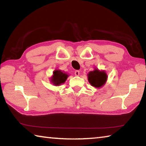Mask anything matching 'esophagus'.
I'll return each instance as SVG.
<instances>
[{
    "label": "esophagus",
    "instance_id": "obj_1",
    "mask_svg": "<svg viewBox=\"0 0 146 146\" xmlns=\"http://www.w3.org/2000/svg\"><path fill=\"white\" fill-rule=\"evenodd\" d=\"M75 75L76 76H78L79 75H80V71H79L78 70H76V71H75Z\"/></svg>",
    "mask_w": 146,
    "mask_h": 146
}]
</instances>
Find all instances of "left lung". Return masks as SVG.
Listing matches in <instances>:
<instances>
[{
    "instance_id": "1",
    "label": "left lung",
    "mask_w": 146,
    "mask_h": 146,
    "mask_svg": "<svg viewBox=\"0 0 146 146\" xmlns=\"http://www.w3.org/2000/svg\"><path fill=\"white\" fill-rule=\"evenodd\" d=\"M107 80V75L104 71L95 70L88 74V80L91 85L96 88L103 86Z\"/></svg>"
}]
</instances>
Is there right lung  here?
Returning <instances> with one entry per match:
<instances>
[{"label":"right lung","mask_w":146,"mask_h":146,"mask_svg":"<svg viewBox=\"0 0 146 146\" xmlns=\"http://www.w3.org/2000/svg\"><path fill=\"white\" fill-rule=\"evenodd\" d=\"M68 75L66 73H64L60 70H55L53 72V76L51 78V82L55 86H59L61 84L65 82Z\"/></svg>","instance_id":"1"}]
</instances>
